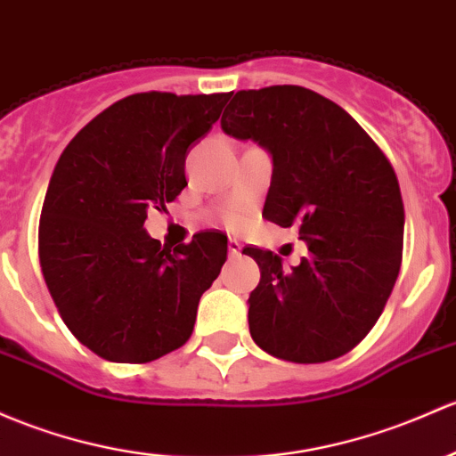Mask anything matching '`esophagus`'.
Returning a JSON list of instances; mask_svg holds the SVG:
<instances>
[{
    "instance_id": "34e87169",
    "label": "esophagus",
    "mask_w": 456,
    "mask_h": 456,
    "mask_svg": "<svg viewBox=\"0 0 456 456\" xmlns=\"http://www.w3.org/2000/svg\"><path fill=\"white\" fill-rule=\"evenodd\" d=\"M240 251H242L240 240H236V238H229V256L236 257V256H240Z\"/></svg>"
}]
</instances>
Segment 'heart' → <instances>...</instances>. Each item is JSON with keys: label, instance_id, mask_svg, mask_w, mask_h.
<instances>
[{"label": "heart", "instance_id": "heart-1", "mask_svg": "<svg viewBox=\"0 0 456 456\" xmlns=\"http://www.w3.org/2000/svg\"><path fill=\"white\" fill-rule=\"evenodd\" d=\"M227 223L232 224V227H240V224L244 223V218L240 214H229V218H227Z\"/></svg>", "mask_w": 456, "mask_h": 456}]
</instances>
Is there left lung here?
<instances>
[{
    "instance_id": "1",
    "label": "left lung",
    "mask_w": 456,
    "mask_h": 456,
    "mask_svg": "<svg viewBox=\"0 0 456 456\" xmlns=\"http://www.w3.org/2000/svg\"><path fill=\"white\" fill-rule=\"evenodd\" d=\"M220 126L273 161L265 216L299 229L308 256L247 247L260 266L248 330L271 356L325 362L367 337L397 280L404 236L400 185L385 152L332 100L297 85L238 91Z\"/></svg>"
}]
</instances>
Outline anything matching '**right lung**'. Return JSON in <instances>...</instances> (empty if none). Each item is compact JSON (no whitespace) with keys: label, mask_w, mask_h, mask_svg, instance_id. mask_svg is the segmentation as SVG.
I'll return each instance as SVG.
<instances>
[{"label":"right lung","mask_w":456,"mask_h":456,"mask_svg":"<svg viewBox=\"0 0 456 456\" xmlns=\"http://www.w3.org/2000/svg\"><path fill=\"white\" fill-rule=\"evenodd\" d=\"M229 95H128L95 115L54 167L38 224L41 271L67 328L104 361L151 362L181 347L227 260L220 232L170 251L143 223L188 185L185 157Z\"/></svg>","instance_id":"1"}]
</instances>
